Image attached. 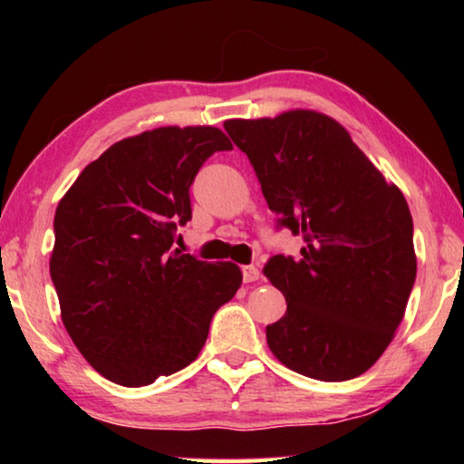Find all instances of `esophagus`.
I'll return each instance as SVG.
<instances>
[{
	"instance_id": "1",
	"label": "esophagus",
	"mask_w": 464,
	"mask_h": 464,
	"mask_svg": "<svg viewBox=\"0 0 464 464\" xmlns=\"http://www.w3.org/2000/svg\"><path fill=\"white\" fill-rule=\"evenodd\" d=\"M243 280H246V282L262 280L260 268H257V266H243Z\"/></svg>"
}]
</instances>
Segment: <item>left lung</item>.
Instances as JSON below:
<instances>
[{
  "mask_svg": "<svg viewBox=\"0 0 464 464\" xmlns=\"http://www.w3.org/2000/svg\"><path fill=\"white\" fill-rule=\"evenodd\" d=\"M225 130L280 225L304 239L296 260L274 256L264 266L288 303L266 327L268 348L309 379L360 376L395 337L418 272L403 192L317 110L231 119Z\"/></svg>",
  "mask_w": 464,
  "mask_h": 464,
  "instance_id": "1",
  "label": "left lung"
}]
</instances>
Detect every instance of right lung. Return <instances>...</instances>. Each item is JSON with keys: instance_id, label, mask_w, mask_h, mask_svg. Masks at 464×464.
Here are the masks:
<instances>
[{"instance_id": "1", "label": "right lung", "mask_w": 464, "mask_h": 464, "mask_svg": "<svg viewBox=\"0 0 464 464\" xmlns=\"http://www.w3.org/2000/svg\"><path fill=\"white\" fill-rule=\"evenodd\" d=\"M221 129L160 127L108 147L54 213L51 278L82 356L122 387H145L194 362L210 319L241 286L237 264L171 249L192 218L190 184Z\"/></svg>"}]
</instances>
